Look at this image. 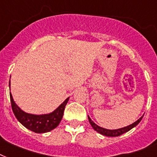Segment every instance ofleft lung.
I'll list each match as a JSON object with an SVG mask.
<instances>
[{"label":"left lung","instance_id":"obj_1","mask_svg":"<svg viewBox=\"0 0 157 157\" xmlns=\"http://www.w3.org/2000/svg\"><path fill=\"white\" fill-rule=\"evenodd\" d=\"M143 115L142 117H140L138 119L137 121H135L134 123H133L132 124H129L128 126H126V127H124V128H118V129H106V128H101L100 126H98V124H96L95 123L93 122L92 120H91V118L88 116V120H89V123L92 125V127L93 128V129L95 131H97L98 133H101V134H102L104 136H107V137H118V136L121 135L123 133H126V132H128L130 129H132L133 128H134L136 125H138L140 121L143 119Z\"/></svg>","mask_w":157,"mask_h":157}]
</instances>
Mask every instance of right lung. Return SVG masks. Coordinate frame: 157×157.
<instances>
[{
	"instance_id": "obj_1",
	"label": "right lung",
	"mask_w": 157,
	"mask_h": 157,
	"mask_svg": "<svg viewBox=\"0 0 157 157\" xmlns=\"http://www.w3.org/2000/svg\"><path fill=\"white\" fill-rule=\"evenodd\" d=\"M10 102H11L12 110L15 117L20 124L25 128L37 133H47L56 128L60 123L64 115V110L70 98L65 99L58 107L52 112L44 115H33L24 112L14 102L12 94L10 92Z\"/></svg>"
}]
</instances>
